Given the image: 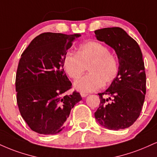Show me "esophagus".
I'll list each match as a JSON object with an SVG mask.
<instances>
[{"label": "esophagus", "instance_id": "1", "mask_svg": "<svg viewBox=\"0 0 157 157\" xmlns=\"http://www.w3.org/2000/svg\"><path fill=\"white\" fill-rule=\"evenodd\" d=\"M80 95H81V97H87V96H88V94L80 93Z\"/></svg>", "mask_w": 157, "mask_h": 157}]
</instances>
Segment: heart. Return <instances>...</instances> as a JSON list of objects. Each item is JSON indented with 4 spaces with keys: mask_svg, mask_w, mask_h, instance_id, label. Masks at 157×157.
<instances>
[{
    "mask_svg": "<svg viewBox=\"0 0 157 157\" xmlns=\"http://www.w3.org/2000/svg\"><path fill=\"white\" fill-rule=\"evenodd\" d=\"M63 68L73 80L79 78L88 69V75L75 81V89L90 93L107 86L116 80L119 71L118 58L109 49L98 41H90L81 44L77 54L68 52L63 58Z\"/></svg>",
    "mask_w": 157,
    "mask_h": 157,
    "instance_id": "b5f03b06",
    "label": "heart"
}]
</instances>
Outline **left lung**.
Returning a JSON list of instances; mask_svg holds the SVG:
<instances>
[{"label": "left lung", "mask_w": 157, "mask_h": 157, "mask_svg": "<svg viewBox=\"0 0 157 157\" xmlns=\"http://www.w3.org/2000/svg\"><path fill=\"white\" fill-rule=\"evenodd\" d=\"M99 41L116 51L119 63L118 76L103 93H99L100 104L94 113L100 125L111 130L129 127L140 114L146 92V75L143 54L138 44L118 27L105 28L94 31ZM113 98L108 103L103 95Z\"/></svg>", "instance_id": "obj_1"}]
</instances>
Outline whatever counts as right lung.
<instances>
[{
    "label": "right lung",
    "mask_w": 157,
    "mask_h": 157,
    "mask_svg": "<svg viewBox=\"0 0 157 157\" xmlns=\"http://www.w3.org/2000/svg\"><path fill=\"white\" fill-rule=\"evenodd\" d=\"M80 36L41 33L21 55L15 81L17 102L22 118L36 132H61L71 109L82 99L76 90L66 94L71 82L63 69L67 50Z\"/></svg>",
    "instance_id": "obj_1"
}]
</instances>
